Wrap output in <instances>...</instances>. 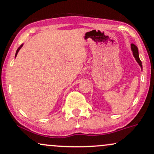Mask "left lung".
<instances>
[{
	"label": "left lung",
	"mask_w": 154,
	"mask_h": 154,
	"mask_svg": "<svg viewBox=\"0 0 154 154\" xmlns=\"http://www.w3.org/2000/svg\"><path fill=\"white\" fill-rule=\"evenodd\" d=\"M131 51H133V55H134V58L136 59L137 62L138 63V64L140 65V66L141 67L142 70V62L140 59V57H139V51H138V48L137 47V46H135L134 44L131 45Z\"/></svg>",
	"instance_id": "8db88e82"
}]
</instances>
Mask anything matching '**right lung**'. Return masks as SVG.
Listing matches in <instances>:
<instances>
[{
	"mask_svg": "<svg viewBox=\"0 0 154 154\" xmlns=\"http://www.w3.org/2000/svg\"><path fill=\"white\" fill-rule=\"evenodd\" d=\"M23 44H22V45H20V46H19V48H17V51H16V53H15V57H16V56H17V53H18V51H19V50H20V48H22V46H23Z\"/></svg>",
	"mask_w": 154,
	"mask_h": 154,
	"instance_id": "obj_1",
	"label": "right lung"
}]
</instances>
